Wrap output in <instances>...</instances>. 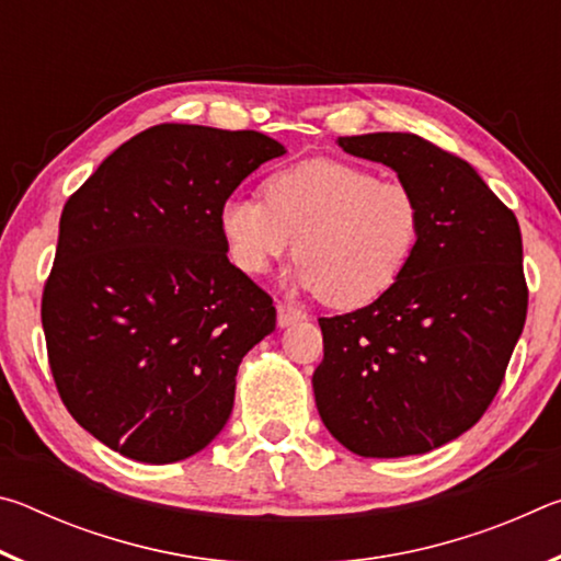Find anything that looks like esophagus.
<instances>
[{"mask_svg": "<svg viewBox=\"0 0 561 561\" xmlns=\"http://www.w3.org/2000/svg\"><path fill=\"white\" fill-rule=\"evenodd\" d=\"M301 319H307V314H304L301 309H297V307H289V304H277V324L279 327H291V324H297V321H301Z\"/></svg>", "mask_w": 561, "mask_h": 561, "instance_id": "obj_1", "label": "esophagus"}]
</instances>
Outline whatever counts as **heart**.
Instances as JSON below:
<instances>
[{"label":"heart","mask_w":561,"mask_h":561,"mask_svg":"<svg viewBox=\"0 0 561 561\" xmlns=\"http://www.w3.org/2000/svg\"><path fill=\"white\" fill-rule=\"evenodd\" d=\"M262 197H232L220 210L225 252L260 274L297 242L294 282L329 307H368L396 287L423 234V205L396 178L336 158H309L267 175Z\"/></svg>","instance_id":"1"}]
</instances>
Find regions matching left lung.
<instances>
[{
  "label": "left lung",
  "instance_id": "8db88e82",
  "mask_svg": "<svg viewBox=\"0 0 561 561\" xmlns=\"http://www.w3.org/2000/svg\"><path fill=\"white\" fill-rule=\"evenodd\" d=\"M339 146L415 190L423 234L391 291L319 319L317 408L351 453L421 455L472 428L500 391L527 319L519 225L472 165L415 133L346 136Z\"/></svg>",
  "mask_w": 561,
  "mask_h": 561
}]
</instances>
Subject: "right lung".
I'll list each match as a JSON object with an SVG mask.
<instances>
[{
    "label": "right lung",
    "instance_id": "1",
    "mask_svg": "<svg viewBox=\"0 0 561 561\" xmlns=\"http://www.w3.org/2000/svg\"><path fill=\"white\" fill-rule=\"evenodd\" d=\"M284 146L257 130L160 123L66 201L42 324L66 411L140 462H178L225 428L272 297L227 260L220 210Z\"/></svg>",
    "mask_w": 561,
    "mask_h": 561
}]
</instances>
